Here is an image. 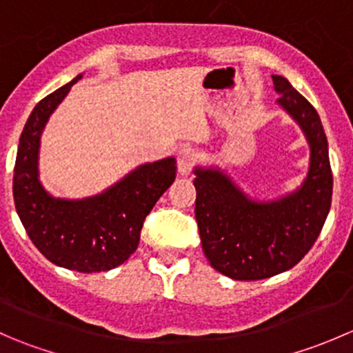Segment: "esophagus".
Segmentation results:
<instances>
[{
  "instance_id": "1",
  "label": "esophagus",
  "mask_w": 353,
  "mask_h": 353,
  "mask_svg": "<svg viewBox=\"0 0 353 353\" xmlns=\"http://www.w3.org/2000/svg\"><path fill=\"white\" fill-rule=\"evenodd\" d=\"M198 162V152L194 148L186 147L181 148L179 154H177V169L183 176H190L193 167L196 165Z\"/></svg>"
}]
</instances>
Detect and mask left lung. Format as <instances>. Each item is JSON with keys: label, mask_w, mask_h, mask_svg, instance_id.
Returning a JSON list of instances; mask_svg holds the SVG:
<instances>
[{"label": "left lung", "mask_w": 353, "mask_h": 353, "mask_svg": "<svg viewBox=\"0 0 353 353\" xmlns=\"http://www.w3.org/2000/svg\"><path fill=\"white\" fill-rule=\"evenodd\" d=\"M279 104L301 124L311 162L302 188L276 201L249 199L225 174L196 169L194 216L210 265L234 280H263L297 265L318 239L331 206L333 174L318 112L287 78L273 74Z\"/></svg>", "instance_id": "1"}]
</instances>
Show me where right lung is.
Here are the masks:
<instances>
[{"label": "right lung", "instance_id": "add662e5", "mask_svg": "<svg viewBox=\"0 0 353 353\" xmlns=\"http://www.w3.org/2000/svg\"><path fill=\"white\" fill-rule=\"evenodd\" d=\"M78 74L42 99L25 124L13 170L15 208L35 248L54 265L80 273L123 265L140 243L141 227L176 179V160L145 163L94 198L68 201L49 196L39 183L41 133Z\"/></svg>", "mask_w": 353, "mask_h": 353}]
</instances>
